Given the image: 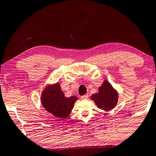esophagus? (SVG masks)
Returning <instances> with one entry per match:
<instances>
[{"mask_svg":"<svg viewBox=\"0 0 156 156\" xmlns=\"http://www.w3.org/2000/svg\"><path fill=\"white\" fill-rule=\"evenodd\" d=\"M88 95H82V96L80 97V99H81V100H86V99H88Z\"/></svg>","mask_w":156,"mask_h":156,"instance_id":"esophagus-1","label":"esophagus"}]
</instances>
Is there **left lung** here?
<instances>
[{
	"mask_svg": "<svg viewBox=\"0 0 156 156\" xmlns=\"http://www.w3.org/2000/svg\"><path fill=\"white\" fill-rule=\"evenodd\" d=\"M90 98L94 101L99 108L108 111L115 107L118 103V94L111 83L105 80L98 88V93L91 95Z\"/></svg>",
	"mask_w": 156,
	"mask_h": 156,
	"instance_id": "1",
	"label": "left lung"
}]
</instances>
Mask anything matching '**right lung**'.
Returning <instances> with one entry per match:
<instances>
[{
  "label": "right lung",
  "instance_id": "1",
  "mask_svg": "<svg viewBox=\"0 0 156 156\" xmlns=\"http://www.w3.org/2000/svg\"><path fill=\"white\" fill-rule=\"evenodd\" d=\"M76 101V96L66 98L58 83L48 86L41 95L43 106L48 112L59 118H66L70 115Z\"/></svg>",
  "mask_w": 156,
  "mask_h": 156
}]
</instances>
